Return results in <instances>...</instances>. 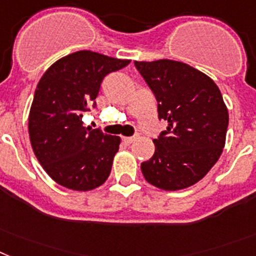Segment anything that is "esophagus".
<instances>
[{
    "label": "esophagus",
    "instance_id": "esophagus-1",
    "mask_svg": "<svg viewBox=\"0 0 256 256\" xmlns=\"http://www.w3.org/2000/svg\"><path fill=\"white\" fill-rule=\"evenodd\" d=\"M135 139H136V136H126V138H124V142L126 144H132V142H135Z\"/></svg>",
    "mask_w": 256,
    "mask_h": 256
}]
</instances>
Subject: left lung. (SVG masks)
<instances>
[{"mask_svg": "<svg viewBox=\"0 0 256 256\" xmlns=\"http://www.w3.org/2000/svg\"><path fill=\"white\" fill-rule=\"evenodd\" d=\"M168 128L154 139V154L140 165L151 184L168 191L196 184L220 158L229 114L214 80L184 62H134Z\"/></svg>", "mask_w": 256, "mask_h": 256, "instance_id": "left-lung-1", "label": "left lung"}]
</instances>
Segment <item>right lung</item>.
Returning <instances> with one entry per match:
<instances>
[{"label": "right lung", "instance_id": "obj_1", "mask_svg": "<svg viewBox=\"0 0 256 256\" xmlns=\"http://www.w3.org/2000/svg\"><path fill=\"white\" fill-rule=\"evenodd\" d=\"M128 60L79 50L54 62L36 87L28 118L38 162L64 188L88 191L106 181L120 138L84 128L82 117L96 106L102 79Z\"/></svg>", "mask_w": 256, "mask_h": 256}]
</instances>
